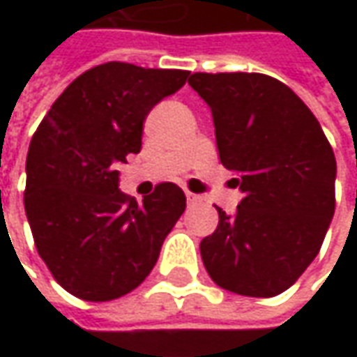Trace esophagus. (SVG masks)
<instances>
[{
    "instance_id": "34e87169",
    "label": "esophagus",
    "mask_w": 357,
    "mask_h": 357,
    "mask_svg": "<svg viewBox=\"0 0 357 357\" xmlns=\"http://www.w3.org/2000/svg\"><path fill=\"white\" fill-rule=\"evenodd\" d=\"M186 200H188V204H195V202H199L200 197L195 195V192H190V190H186Z\"/></svg>"
}]
</instances>
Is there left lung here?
I'll return each mask as SVG.
<instances>
[{
    "mask_svg": "<svg viewBox=\"0 0 357 357\" xmlns=\"http://www.w3.org/2000/svg\"><path fill=\"white\" fill-rule=\"evenodd\" d=\"M211 107L220 162L244 199L200 242L208 276L240 296L272 298L320 252L336 208V157L314 113L262 73H192Z\"/></svg>",
    "mask_w": 357,
    "mask_h": 357,
    "instance_id": "left-lung-1",
    "label": "left lung"
}]
</instances>
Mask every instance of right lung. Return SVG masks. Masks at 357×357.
Here are the masks:
<instances>
[{
    "label": "right lung",
    "mask_w": 357,
    "mask_h": 357,
    "mask_svg": "<svg viewBox=\"0 0 357 357\" xmlns=\"http://www.w3.org/2000/svg\"><path fill=\"white\" fill-rule=\"evenodd\" d=\"M183 69L109 61L79 75L51 105L27 153L25 214L35 248L69 294L109 302L151 274L186 208L160 183L143 202L119 190V167L141 151L149 111L188 79Z\"/></svg>",
    "instance_id": "right-lung-1"
}]
</instances>
